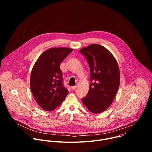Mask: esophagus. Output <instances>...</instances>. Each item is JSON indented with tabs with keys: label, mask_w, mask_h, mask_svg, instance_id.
<instances>
[{
	"label": "esophagus",
	"mask_w": 152,
	"mask_h": 152,
	"mask_svg": "<svg viewBox=\"0 0 152 152\" xmlns=\"http://www.w3.org/2000/svg\"><path fill=\"white\" fill-rule=\"evenodd\" d=\"M71 88H72V89L73 90H76V89L77 88V85H76V86H71Z\"/></svg>",
	"instance_id": "esophagus-1"
}]
</instances>
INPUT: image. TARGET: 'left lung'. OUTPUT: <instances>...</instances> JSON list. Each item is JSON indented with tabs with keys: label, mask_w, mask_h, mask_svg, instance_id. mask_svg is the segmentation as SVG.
Returning <instances> with one entry per match:
<instances>
[{
	"label": "left lung",
	"mask_w": 152,
	"mask_h": 152,
	"mask_svg": "<svg viewBox=\"0 0 152 152\" xmlns=\"http://www.w3.org/2000/svg\"><path fill=\"white\" fill-rule=\"evenodd\" d=\"M79 51L90 65L91 82L82 103L92 113H102L111 106L119 88L118 63L113 55L100 45L92 44Z\"/></svg>",
	"instance_id": "1"
}]
</instances>
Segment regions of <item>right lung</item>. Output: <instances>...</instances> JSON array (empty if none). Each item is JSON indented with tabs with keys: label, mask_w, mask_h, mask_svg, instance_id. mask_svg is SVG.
Here are the masks:
<instances>
[{
	"label": "right lung",
	"mask_w": 152,
	"mask_h": 152,
	"mask_svg": "<svg viewBox=\"0 0 152 152\" xmlns=\"http://www.w3.org/2000/svg\"><path fill=\"white\" fill-rule=\"evenodd\" d=\"M73 51L67 48H50L43 52L32 68L30 86L39 106L46 111H52L63 102L69 91L62 84L59 66Z\"/></svg>",
	"instance_id": "obj_1"
}]
</instances>
